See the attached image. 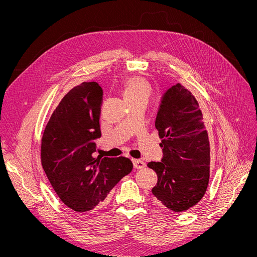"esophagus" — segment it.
Instances as JSON below:
<instances>
[{"label":"esophagus","mask_w":257,"mask_h":257,"mask_svg":"<svg viewBox=\"0 0 257 257\" xmlns=\"http://www.w3.org/2000/svg\"><path fill=\"white\" fill-rule=\"evenodd\" d=\"M132 163H133L134 169H139L140 170V169H143V168L146 167V164L141 159H133Z\"/></svg>","instance_id":"34e87169"}]
</instances>
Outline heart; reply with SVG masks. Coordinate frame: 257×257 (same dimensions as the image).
Here are the masks:
<instances>
[{"mask_svg": "<svg viewBox=\"0 0 257 257\" xmlns=\"http://www.w3.org/2000/svg\"><path fill=\"white\" fill-rule=\"evenodd\" d=\"M123 88L124 97L128 103L138 100L148 101L152 91L150 83L142 77L127 78L123 83Z\"/></svg>", "mask_w": 257, "mask_h": 257, "instance_id": "heart-1", "label": "heart"}]
</instances>
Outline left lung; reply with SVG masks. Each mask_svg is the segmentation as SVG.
Wrapping results in <instances>:
<instances>
[{
	"mask_svg": "<svg viewBox=\"0 0 257 257\" xmlns=\"http://www.w3.org/2000/svg\"><path fill=\"white\" fill-rule=\"evenodd\" d=\"M155 127L161 139L163 158L148 164L158 178L152 194L170 210L185 211L206 192L210 148L198 102L180 83L165 92Z\"/></svg>",
	"mask_w": 257,
	"mask_h": 257,
	"instance_id": "8db88e82",
	"label": "left lung"
}]
</instances>
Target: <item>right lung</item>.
Masks as SVG:
<instances>
[{
  "label": "right lung",
  "instance_id": "right-lung-1",
  "mask_svg": "<svg viewBox=\"0 0 257 257\" xmlns=\"http://www.w3.org/2000/svg\"><path fill=\"white\" fill-rule=\"evenodd\" d=\"M103 90L97 82H83L67 92L45 129L42 165L63 204L77 212L97 207L114 185L130 174L126 157L93 158L101 138Z\"/></svg>",
  "mask_w": 257,
  "mask_h": 257
}]
</instances>
